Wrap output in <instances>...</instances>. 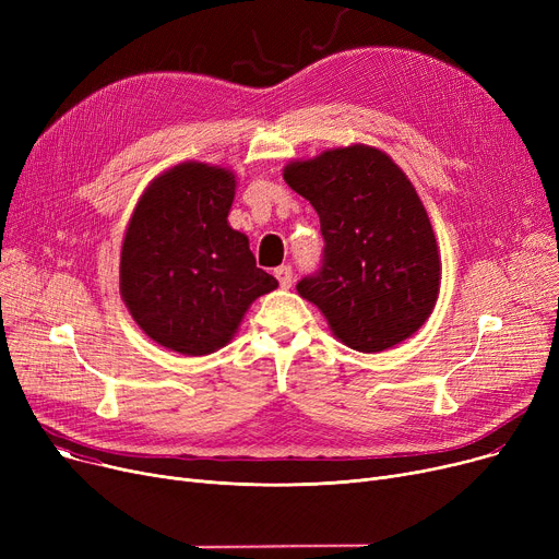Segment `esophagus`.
<instances>
[{
    "label": "esophagus",
    "mask_w": 559,
    "mask_h": 559,
    "mask_svg": "<svg viewBox=\"0 0 559 559\" xmlns=\"http://www.w3.org/2000/svg\"><path fill=\"white\" fill-rule=\"evenodd\" d=\"M274 276H276V281H278V285L283 287V289H287L289 285H292V267L289 264H281V267H276V272H274Z\"/></svg>",
    "instance_id": "obj_1"
}]
</instances>
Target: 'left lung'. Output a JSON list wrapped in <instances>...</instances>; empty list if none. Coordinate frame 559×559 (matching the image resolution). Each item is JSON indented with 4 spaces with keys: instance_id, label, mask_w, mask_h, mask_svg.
<instances>
[{
    "instance_id": "obj_1",
    "label": "left lung",
    "mask_w": 559,
    "mask_h": 559,
    "mask_svg": "<svg viewBox=\"0 0 559 559\" xmlns=\"http://www.w3.org/2000/svg\"><path fill=\"white\" fill-rule=\"evenodd\" d=\"M285 183L312 203L324 235L321 267L297 292L346 346L378 354L415 335L439 295V251L403 169L367 144L289 163Z\"/></svg>"
}]
</instances>
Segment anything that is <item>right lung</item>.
I'll return each mask as SVG.
<instances>
[{
    "mask_svg": "<svg viewBox=\"0 0 559 559\" xmlns=\"http://www.w3.org/2000/svg\"><path fill=\"white\" fill-rule=\"evenodd\" d=\"M233 197V171L192 160L156 176L131 215L122 299L135 324L176 354L222 348L249 306L278 287L255 267L247 235L228 226Z\"/></svg>",
    "mask_w": 559,
    "mask_h": 559,
    "instance_id": "add662e5",
    "label": "right lung"
}]
</instances>
